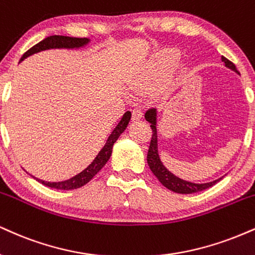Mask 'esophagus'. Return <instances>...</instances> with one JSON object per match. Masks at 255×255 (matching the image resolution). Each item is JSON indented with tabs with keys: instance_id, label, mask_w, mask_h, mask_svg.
Listing matches in <instances>:
<instances>
[{
	"instance_id": "1",
	"label": "esophagus",
	"mask_w": 255,
	"mask_h": 255,
	"mask_svg": "<svg viewBox=\"0 0 255 255\" xmlns=\"http://www.w3.org/2000/svg\"><path fill=\"white\" fill-rule=\"evenodd\" d=\"M131 118H133V120H140L142 118V110H141L140 107L136 106L131 109Z\"/></svg>"
}]
</instances>
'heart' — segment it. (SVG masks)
<instances>
[{
	"label": "heart",
	"mask_w": 255,
	"mask_h": 255,
	"mask_svg": "<svg viewBox=\"0 0 255 255\" xmlns=\"http://www.w3.org/2000/svg\"><path fill=\"white\" fill-rule=\"evenodd\" d=\"M177 53L173 50H167L164 53L160 54V57H158V59L153 63V65L149 69V71H147L145 75L141 76L137 79L136 87L139 89H145L152 87L154 83H157L162 76L165 75L167 71L168 67L171 66V64L176 60Z\"/></svg>",
	"instance_id": "heart-1"
}]
</instances>
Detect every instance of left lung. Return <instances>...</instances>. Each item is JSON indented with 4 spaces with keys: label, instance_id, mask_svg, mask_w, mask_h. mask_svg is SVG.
Masks as SVG:
<instances>
[{
    "label": "left lung",
    "instance_id": "8db88e82",
    "mask_svg": "<svg viewBox=\"0 0 255 255\" xmlns=\"http://www.w3.org/2000/svg\"><path fill=\"white\" fill-rule=\"evenodd\" d=\"M223 63L226 64L227 67L232 69L233 71L238 72L236 66L232 63L231 60L227 59L226 57L221 58ZM145 119L151 124L152 128V137L151 142H149V148L148 153H147V162H148V166L151 168V171L155 177L158 178L159 182H160L165 188L168 190H172L173 192H178V194H194V192L203 191V190L210 188V186L215 185L217 182H220L222 178L220 179L214 180L210 183H204V184H195L191 182H186V180L180 179L170 172L166 167L162 165L158 154V136H157V110L154 108L148 109L145 114Z\"/></svg>",
    "mask_w": 255,
    "mask_h": 255
}]
</instances>
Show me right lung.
<instances>
[{
    "instance_id": "obj_1",
    "label": "right lung",
    "mask_w": 255,
    "mask_h": 255,
    "mask_svg": "<svg viewBox=\"0 0 255 255\" xmlns=\"http://www.w3.org/2000/svg\"><path fill=\"white\" fill-rule=\"evenodd\" d=\"M89 42V39L87 38H72V36H64V35H51L47 36V38L41 40V41L38 42V44L33 46L32 48H29L26 53L21 57L20 61H22L24 58L32 56V54L38 53L40 51H45V50H50V48H78L82 47V46L87 45ZM130 112L125 113V115L122 116L121 121L119 122V125L116 126L115 129L112 131L108 140H107L106 145L101 152L98 153L97 157L95 158V160L91 162L89 166L85 168L84 171H82L81 173H78L77 176L70 178V179L64 180V182H45V180L38 179L35 178L38 182H40L44 185L48 186V188H53V189H58V190H73V189H78L82 188L83 185L90 182L91 179L95 177V174H97L98 171L102 168L104 165L107 164V161L109 160L110 155H112L113 152V145L116 142V140L119 139V136L124 133L126 127H127L128 124L130 121Z\"/></svg>"
}]
</instances>
